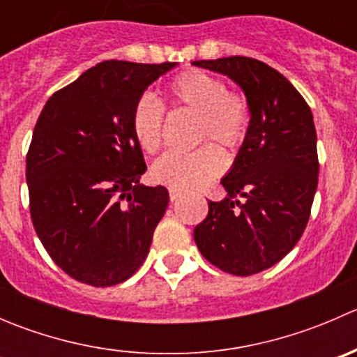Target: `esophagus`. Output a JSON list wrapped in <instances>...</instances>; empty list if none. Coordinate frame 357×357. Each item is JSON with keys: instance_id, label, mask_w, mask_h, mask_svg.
Masks as SVG:
<instances>
[{"instance_id": "34e87169", "label": "esophagus", "mask_w": 357, "mask_h": 357, "mask_svg": "<svg viewBox=\"0 0 357 357\" xmlns=\"http://www.w3.org/2000/svg\"><path fill=\"white\" fill-rule=\"evenodd\" d=\"M179 197H181V192H179V190L169 188V199H171V202H176Z\"/></svg>"}]
</instances>
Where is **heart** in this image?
Listing matches in <instances>:
<instances>
[{"label":"heart","mask_w":357,"mask_h":357,"mask_svg":"<svg viewBox=\"0 0 357 357\" xmlns=\"http://www.w3.org/2000/svg\"><path fill=\"white\" fill-rule=\"evenodd\" d=\"M165 98L172 109L195 115V143H218L235 152L245 143L252 114L248 102L238 93L228 91L222 79L199 68L181 72L165 88ZM165 110L152 96L138 98L131 110V131L145 153H155L162 146ZM204 143L188 153H167L152 165V178L158 185L174 190H193L205 185L222 171V155L218 146Z\"/></svg>","instance_id":"heart-1"}]
</instances>
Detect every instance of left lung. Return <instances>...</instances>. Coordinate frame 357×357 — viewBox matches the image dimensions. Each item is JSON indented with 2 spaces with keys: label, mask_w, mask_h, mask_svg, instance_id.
<instances>
[{
  "label": "left lung",
  "mask_w": 357,
  "mask_h": 357,
  "mask_svg": "<svg viewBox=\"0 0 357 357\" xmlns=\"http://www.w3.org/2000/svg\"><path fill=\"white\" fill-rule=\"evenodd\" d=\"M193 66L233 79L252 114L245 143L221 179L228 197L208 202L193 238L215 268L250 276L282 261L307 226L319 172L314 121L289 79L261 60L228 56Z\"/></svg>",
  "instance_id": "1"
}]
</instances>
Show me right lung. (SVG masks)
Masks as SVG:
<instances>
[{"instance_id": "add662e5", "label": "right lung", "mask_w": 357, "mask_h": 357, "mask_svg": "<svg viewBox=\"0 0 357 357\" xmlns=\"http://www.w3.org/2000/svg\"><path fill=\"white\" fill-rule=\"evenodd\" d=\"M174 66L107 60L53 93L39 114L25 165L31 219L50 257L77 282L117 285L149 255L169 193L139 185L146 164L129 121Z\"/></svg>"}]
</instances>
